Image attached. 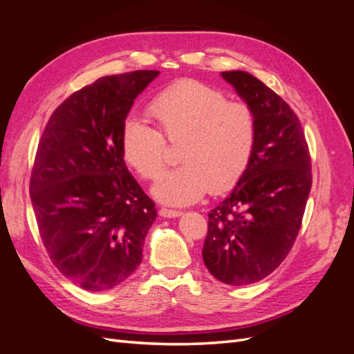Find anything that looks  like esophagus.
Masks as SVG:
<instances>
[{
	"instance_id": "obj_1",
	"label": "esophagus",
	"mask_w": 354,
	"mask_h": 354,
	"mask_svg": "<svg viewBox=\"0 0 354 354\" xmlns=\"http://www.w3.org/2000/svg\"><path fill=\"white\" fill-rule=\"evenodd\" d=\"M159 216H160V217H165V218H176V217L181 216V211L168 209V208H160V209H159Z\"/></svg>"
}]
</instances>
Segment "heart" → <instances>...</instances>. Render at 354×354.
I'll use <instances>...</instances> for the list:
<instances>
[{"mask_svg": "<svg viewBox=\"0 0 354 354\" xmlns=\"http://www.w3.org/2000/svg\"><path fill=\"white\" fill-rule=\"evenodd\" d=\"M158 130L128 118L121 131L125 162L145 180L164 168L169 143H178L181 164L165 171L153 195L169 205H189L209 190L221 195L236 186L257 145V118L248 104L227 100L221 90L181 80L160 91L147 108Z\"/></svg>", "mask_w": 354, "mask_h": 354, "instance_id": "obj_1", "label": "heart"}]
</instances>
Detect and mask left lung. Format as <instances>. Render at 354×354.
Returning <instances> with one entry per match:
<instances>
[{
	"label": "left lung",
	"mask_w": 354,
	"mask_h": 354,
	"mask_svg": "<svg viewBox=\"0 0 354 354\" xmlns=\"http://www.w3.org/2000/svg\"><path fill=\"white\" fill-rule=\"evenodd\" d=\"M257 118L251 162L232 194L208 212L202 259L223 283H255L281 266L301 227L312 159L301 122L281 95L243 71L223 72Z\"/></svg>",
	"instance_id": "8db88e82"
}]
</instances>
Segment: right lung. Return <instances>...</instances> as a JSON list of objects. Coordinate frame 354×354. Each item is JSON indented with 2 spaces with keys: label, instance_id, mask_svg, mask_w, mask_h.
Segmentation results:
<instances>
[{
  "label": "right lung",
  "instance_id": "obj_1",
  "mask_svg": "<svg viewBox=\"0 0 354 354\" xmlns=\"http://www.w3.org/2000/svg\"><path fill=\"white\" fill-rule=\"evenodd\" d=\"M158 71L99 78L57 106L42 133L29 194L57 270L85 291L124 282L142 263L153 201L127 169L121 131Z\"/></svg>",
  "mask_w": 354,
  "mask_h": 354
}]
</instances>
